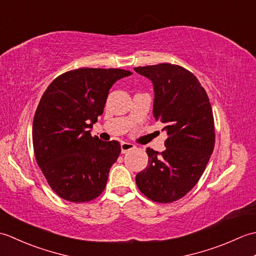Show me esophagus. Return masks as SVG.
<instances>
[{
	"label": "esophagus",
	"mask_w": 256,
	"mask_h": 256,
	"mask_svg": "<svg viewBox=\"0 0 256 256\" xmlns=\"http://www.w3.org/2000/svg\"><path fill=\"white\" fill-rule=\"evenodd\" d=\"M135 148V145L132 143H128V142H122L121 143V150H122V154L128 153V150H132Z\"/></svg>",
	"instance_id": "34e87169"
}]
</instances>
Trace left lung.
Returning <instances> with one entry per match:
<instances>
[{
  "label": "left lung",
  "mask_w": 256,
  "mask_h": 256,
  "mask_svg": "<svg viewBox=\"0 0 256 256\" xmlns=\"http://www.w3.org/2000/svg\"><path fill=\"white\" fill-rule=\"evenodd\" d=\"M154 86L153 114L166 126V150L146 148L148 165L135 180L156 202L182 198L202 175L214 148V122L209 98L192 72L177 64L134 68Z\"/></svg>",
  "instance_id": "obj_1"
}]
</instances>
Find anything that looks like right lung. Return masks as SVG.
Listing matches in <instances>:
<instances>
[{
  "instance_id": "add662e5",
  "label": "right lung",
  "mask_w": 256,
  "mask_h": 256,
  "mask_svg": "<svg viewBox=\"0 0 256 256\" xmlns=\"http://www.w3.org/2000/svg\"><path fill=\"white\" fill-rule=\"evenodd\" d=\"M131 74L123 69L70 70L42 94L32 121V145L38 166L60 198L86 202L104 190L121 145L92 136L89 128L103 113L111 86Z\"/></svg>"
}]
</instances>
